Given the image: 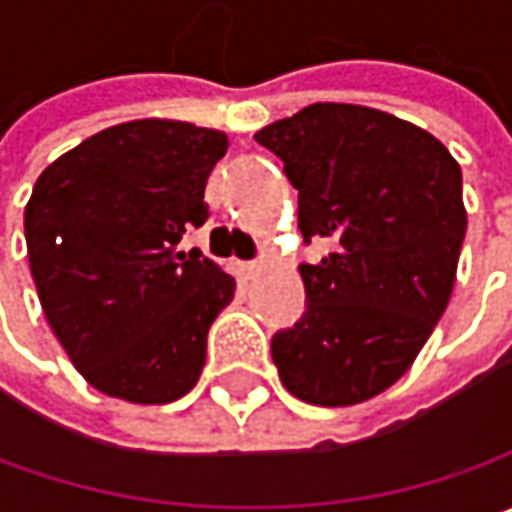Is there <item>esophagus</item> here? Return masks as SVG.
Returning <instances> with one entry per match:
<instances>
[{
  "instance_id": "esophagus-1",
  "label": "esophagus",
  "mask_w": 512,
  "mask_h": 512,
  "mask_svg": "<svg viewBox=\"0 0 512 512\" xmlns=\"http://www.w3.org/2000/svg\"><path fill=\"white\" fill-rule=\"evenodd\" d=\"M236 270H239V276H242V279H256V276H259V270H262V265H259V262H239Z\"/></svg>"
}]
</instances>
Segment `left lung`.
<instances>
[{
	"mask_svg": "<svg viewBox=\"0 0 512 512\" xmlns=\"http://www.w3.org/2000/svg\"><path fill=\"white\" fill-rule=\"evenodd\" d=\"M253 139L299 190L305 245L333 242L299 267L302 319L270 339L279 379L302 402H364L402 379L450 302L462 170L427 130L362 105L319 102Z\"/></svg>",
	"mask_w": 512,
	"mask_h": 512,
	"instance_id": "1",
	"label": "left lung"
}]
</instances>
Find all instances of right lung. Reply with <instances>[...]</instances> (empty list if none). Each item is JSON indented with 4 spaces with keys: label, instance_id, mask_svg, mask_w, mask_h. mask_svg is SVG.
Here are the masks:
<instances>
[{
    "label": "right lung",
    "instance_id": "1",
    "mask_svg": "<svg viewBox=\"0 0 512 512\" xmlns=\"http://www.w3.org/2000/svg\"><path fill=\"white\" fill-rule=\"evenodd\" d=\"M227 136L168 119L113 125L36 179L25 242L39 302L70 362L96 390L136 404L185 396L233 279L202 250L205 185Z\"/></svg>",
    "mask_w": 512,
    "mask_h": 512
}]
</instances>
